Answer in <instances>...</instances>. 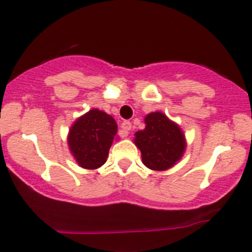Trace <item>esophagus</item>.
Returning a JSON list of instances; mask_svg holds the SVG:
<instances>
[{
    "label": "esophagus",
    "instance_id": "1",
    "mask_svg": "<svg viewBox=\"0 0 252 252\" xmlns=\"http://www.w3.org/2000/svg\"><path fill=\"white\" fill-rule=\"evenodd\" d=\"M131 127H132V125H131L130 121H124L121 124V128L125 132V135H128V131L131 130Z\"/></svg>",
    "mask_w": 252,
    "mask_h": 252
}]
</instances>
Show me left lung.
I'll return each mask as SVG.
<instances>
[{
  "label": "left lung",
  "instance_id": "left-lung-1",
  "mask_svg": "<svg viewBox=\"0 0 252 252\" xmlns=\"http://www.w3.org/2000/svg\"><path fill=\"white\" fill-rule=\"evenodd\" d=\"M145 125L144 130L135 133V145L141 151L144 165L151 170L171 168L186 150L183 131L161 112L149 113Z\"/></svg>",
  "mask_w": 252,
  "mask_h": 252
}]
</instances>
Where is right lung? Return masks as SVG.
<instances>
[{"label":"right lung","mask_w":252,"mask_h":252,"mask_svg":"<svg viewBox=\"0 0 252 252\" xmlns=\"http://www.w3.org/2000/svg\"><path fill=\"white\" fill-rule=\"evenodd\" d=\"M116 135L117 124L112 116L94 108L79 117L70 127L69 150L78 165L97 169L106 162Z\"/></svg>","instance_id":"add662e5"}]
</instances>
